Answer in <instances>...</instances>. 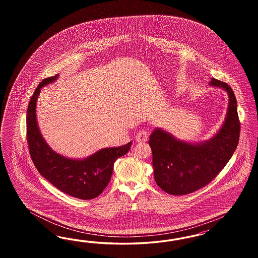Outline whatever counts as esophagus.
Instances as JSON below:
<instances>
[{
    "mask_svg": "<svg viewBox=\"0 0 258 258\" xmlns=\"http://www.w3.org/2000/svg\"><path fill=\"white\" fill-rule=\"evenodd\" d=\"M149 137V132L146 130H141L140 132L136 134L135 139L137 142H146Z\"/></svg>",
    "mask_w": 258,
    "mask_h": 258,
    "instance_id": "34e87169",
    "label": "esophagus"
}]
</instances>
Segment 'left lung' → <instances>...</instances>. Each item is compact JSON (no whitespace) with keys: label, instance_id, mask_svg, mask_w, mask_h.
Returning <instances> with one entry per match:
<instances>
[{"label":"left lung","instance_id":"8db88e82","mask_svg":"<svg viewBox=\"0 0 258 258\" xmlns=\"http://www.w3.org/2000/svg\"><path fill=\"white\" fill-rule=\"evenodd\" d=\"M210 85L224 89L229 95L225 122L211 140L189 144L156 128L149 137L154 179L158 186L170 195H187L204 187L226 165L236 149L240 122L232 88L212 78Z\"/></svg>","mask_w":258,"mask_h":258}]
</instances>
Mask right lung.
<instances>
[{"instance_id": "add662e5", "label": "right lung", "mask_w": 258, "mask_h": 258, "mask_svg": "<svg viewBox=\"0 0 258 258\" xmlns=\"http://www.w3.org/2000/svg\"><path fill=\"white\" fill-rule=\"evenodd\" d=\"M57 78H44L35 90L26 112V139L32 161L39 174L55 187L67 195L81 200H91L100 195L108 185L113 164L124 156L132 142L118 148L103 149L84 160H73L55 153L49 148L39 133L36 103L40 88Z\"/></svg>"}]
</instances>
